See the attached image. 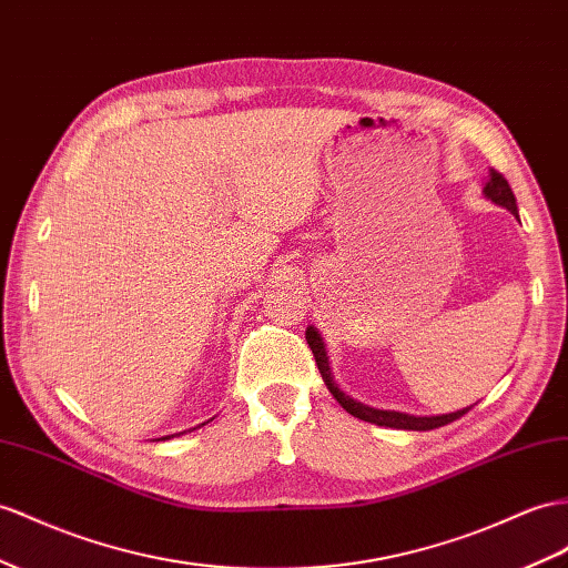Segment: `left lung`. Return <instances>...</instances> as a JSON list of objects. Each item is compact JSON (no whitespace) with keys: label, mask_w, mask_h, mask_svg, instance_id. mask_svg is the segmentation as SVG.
<instances>
[{"label":"left lung","mask_w":568,"mask_h":568,"mask_svg":"<svg viewBox=\"0 0 568 568\" xmlns=\"http://www.w3.org/2000/svg\"><path fill=\"white\" fill-rule=\"evenodd\" d=\"M485 196L489 201L497 203L501 209H508L516 217H518V209H516V196L511 192V186H508L506 178L497 170H489V180L485 184ZM307 343L314 353L316 359V367L322 372V379L328 386V390L333 394L343 408L351 413L353 417L365 419V423L372 425H379V427H390V429H413V432H429L436 427H444L448 423H454V419L463 417L470 408H463L456 413H448V415H429V417H417V415H408V413H396V410H379V408H369L365 403H357L351 396H345L343 390L338 388V384L333 382L331 369H328V357H326V345L322 341V333H318L314 326H307Z\"/></svg>","instance_id":"obj_1"}]
</instances>
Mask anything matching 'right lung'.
<instances>
[{
    "label": "right lung",
    "instance_id": "obj_1",
    "mask_svg": "<svg viewBox=\"0 0 568 568\" xmlns=\"http://www.w3.org/2000/svg\"><path fill=\"white\" fill-rule=\"evenodd\" d=\"M203 425H206V423H203ZM203 425H199V427H203ZM196 429V427H194ZM170 436H178V434H170ZM170 436H163V439H170Z\"/></svg>",
    "mask_w": 568,
    "mask_h": 568
}]
</instances>
